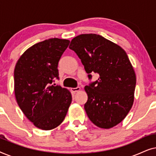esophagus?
I'll list each match as a JSON object with an SVG mask.
<instances>
[{"label": "esophagus", "mask_w": 156, "mask_h": 156, "mask_svg": "<svg viewBox=\"0 0 156 156\" xmlns=\"http://www.w3.org/2000/svg\"><path fill=\"white\" fill-rule=\"evenodd\" d=\"M80 89H81L80 87H76V88H72L71 91H72V92L75 93V92H76V91H80Z\"/></svg>", "instance_id": "34e87169"}]
</instances>
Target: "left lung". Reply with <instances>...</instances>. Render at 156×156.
I'll use <instances>...</instances> for the list:
<instances>
[{
  "label": "left lung",
  "mask_w": 156,
  "mask_h": 156,
  "mask_svg": "<svg viewBox=\"0 0 156 156\" xmlns=\"http://www.w3.org/2000/svg\"><path fill=\"white\" fill-rule=\"evenodd\" d=\"M69 49L82 61L88 77L99 79L84 87V109L97 126L111 129L121 122L133 106L136 77L126 52L97 34H82L72 40Z\"/></svg>",
  "instance_id": "8db88e82"
}]
</instances>
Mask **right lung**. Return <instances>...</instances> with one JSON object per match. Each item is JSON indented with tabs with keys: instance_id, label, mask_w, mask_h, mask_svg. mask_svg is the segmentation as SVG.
I'll return each mask as SVG.
<instances>
[{
	"instance_id": "obj_1",
	"label": "right lung",
	"mask_w": 156,
	"mask_h": 156,
	"mask_svg": "<svg viewBox=\"0 0 156 156\" xmlns=\"http://www.w3.org/2000/svg\"><path fill=\"white\" fill-rule=\"evenodd\" d=\"M69 40L50 38L27 49L14 70L16 101L23 114L38 129L51 130L65 119L72 102L69 90L53 86L57 66Z\"/></svg>"
}]
</instances>
